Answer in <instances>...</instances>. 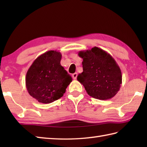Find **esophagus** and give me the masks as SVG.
I'll return each instance as SVG.
<instances>
[{"instance_id":"34e87169","label":"esophagus","mask_w":147,"mask_h":147,"mask_svg":"<svg viewBox=\"0 0 147 147\" xmlns=\"http://www.w3.org/2000/svg\"><path fill=\"white\" fill-rule=\"evenodd\" d=\"M72 76H73V80H76V78H77V76H78V74H77V73H73V74H72Z\"/></svg>"}]
</instances>
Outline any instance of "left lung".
Returning <instances> with one entry per match:
<instances>
[{
	"mask_svg": "<svg viewBox=\"0 0 147 147\" xmlns=\"http://www.w3.org/2000/svg\"><path fill=\"white\" fill-rule=\"evenodd\" d=\"M83 59V71L77 80L87 93L99 100H108L117 94L122 84L121 69L114 59L106 51L96 47L80 51Z\"/></svg>",
	"mask_w": 147,
	"mask_h": 147,
	"instance_id": "obj_1",
	"label": "left lung"
}]
</instances>
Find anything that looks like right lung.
<instances>
[{"label":"right lung","mask_w":147,"mask_h":147,"mask_svg":"<svg viewBox=\"0 0 147 147\" xmlns=\"http://www.w3.org/2000/svg\"><path fill=\"white\" fill-rule=\"evenodd\" d=\"M61 52L47 51L38 56L28 70L26 89L38 102L49 104L61 98L73 80L61 65Z\"/></svg>","instance_id":"1"}]
</instances>
